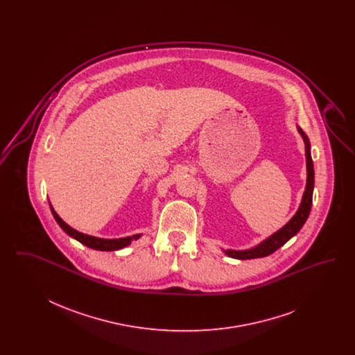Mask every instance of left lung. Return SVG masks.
<instances>
[{
	"mask_svg": "<svg viewBox=\"0 0 355 355\" xmlns=\"http://www.w3.org/2000/svg\"><path fill=\"white\" fill-rule=\"evenodd\" d=\"M298 132L302 135L304 142V152H306V168H307V181L304 187L302 201L297 210V213L293 216V218L287 222L286 225L271 234L269 238L262 241L259 245L254 246L248 250H223L226 255L236 258V259H253L266 257L278 250L281 246H284L290 238L295 236L304 225L306 220L309 218L311 203H313V190H314V168H313V159L310 153V141L304 130L298 126Z\"/></svg>",
	"mask_w": 355,
	"mask_h": 355,
	"instance_id": "left-lung-1",
	"label": "left lung"
}]
</instances>
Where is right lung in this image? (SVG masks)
<instances>
[{"instance_id": "right-lung-1", "label": "right lung", "mask_w": 355, "mask_h": 355, "mask_svg": "<svg viewBox=\"0 0 355 355\" xmlns=\"http://www.w3.org/2000/svg\"><path fill=\"white\" fill-rule=\"evenodd\" d=\"M51 214L54 217V220H57V223L60 225V227L68 234V236L77 239L78 242H81L85 246L92 248L94 250H101V252H114L119 250L122 248H126L128 245L132 243V241H137L141 234H135L132 236H125V238H116V239H105V238H97V236H87L84 233H80L77 230H74L73 227H70L67 222L61 220V217L54 211L53 206L51 205Z\"/></svg>"}]
</instances>
